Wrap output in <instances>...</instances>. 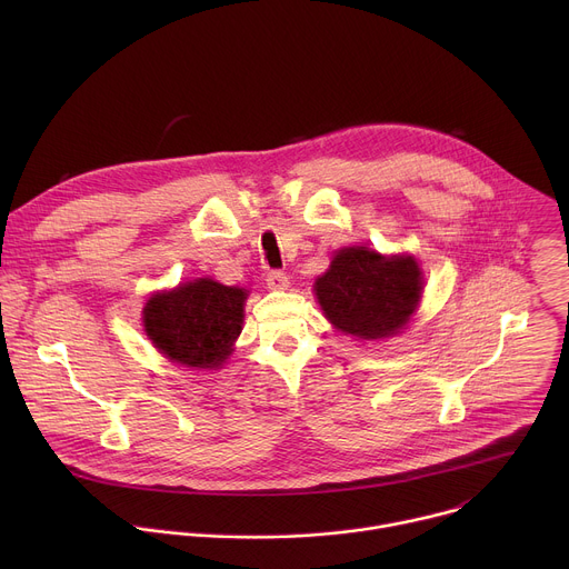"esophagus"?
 Here are the masks:
<instances>
[{
    "label": "esophagus",
    "mask_w": 569,
    "mask_h": 569,
    "mask_svg": "<svg viewBox=\"0 0 569 569\" xmlns=\"http://www.w3.org/2000/svg\"><path fill=\"white\" fill-rule=\"evenodd\" d=\"M266 281H268V288H272V290H286L288 288V274L281 272V270H270L266 274Z\"/></svg>",
    "instance_id": "obj_1"
}]
</instances>
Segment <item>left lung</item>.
Returning <instances> with one entry per match:
<instances>
[{
	"label": "left lung",
	"mask_w": 569,
	"mask_h": 569,
	"mask_svg": "<svg viewBox=\"0 0 569 569\" xmlns=\"http://www.w3.org/2000/svg\"><path fill=\"white\" fill-rule=\"evenodd\" d=\"M421 288V270L412 257L385 259L367 248H347L317 279L315 295L340 331L376 340L408 323Z\"/></svg>",
	"instance_id": "obj_1"
}]
</instances>
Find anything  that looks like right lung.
<instances>
[{"mask_svg": "<svg viewBox=\"0 0 569 569\" xmlns=\"http://www.w3.org/2000/svg\"><path fill=\"white\" fill-rule=\"evenodd\" d=\"M248 292L211 279L152 295L143 308V327L167 358L213 369L231 353L240 333Z\"/></svg>", "mask_w": 569, "mask_h": 569, "instance_id": "right-lung-1", "label": "right lung"}]
</instances>
